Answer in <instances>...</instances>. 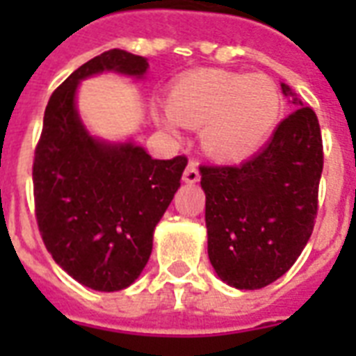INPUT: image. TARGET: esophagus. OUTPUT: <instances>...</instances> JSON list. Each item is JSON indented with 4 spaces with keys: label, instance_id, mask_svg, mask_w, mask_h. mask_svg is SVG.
<instances>
[{
    "label": "esophagus",
    "instance_id": "esophagus-1",
    "mask_svg": "<svg viewBox=\"0 0 356 356\" xmlns=\"http://www.w3.org/2000/svg\"><path fill=\"white\" fill-rule=\"evenodd\" d=\"M183 179L184 183H197L200 181V170H197V166H195L194 162H190L188 166H186V170H184L183 173Z\"/></svg>",
    "mask_w": 356,
    "mask_h": 356
}]
</instances>
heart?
Instances as JSON below:
<instances>
[{"label": "heart", "mask_w": 356, "mask_h": 356, "mask_svg": "<svg viewBox=\"0 0 356 356\" xmlns=\"http://www.w3.org/2000/svg\"><path fill=\"white\" fill-rule=\"evenodd\" d=\"M281 96L266 75L195 70L175 81L155 116L168 131L201 127V147L218 161L253 155L275 127Z\"/></svg>", "instance_id": "1"}]
</instances>
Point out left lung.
Returning a JSON list of instances; mask_svg holds the SVG:
<instances>
[{"label": "left lung", "mask_w": 356, "mask_h": 356, "mask_svg": "<svg viewBox=\"0 0 356 356\" xmlns=\"http://www.w3.org/2000/svg\"><path fill=\"white\" fill-rule=\"evenodd\" d=\"M321 170V131L310 107L296 108L242 164L200 168L209 259L223 282L257 290L292 268L314 229Z\"/></svg>", "instance_id": "1"}]
</instances>
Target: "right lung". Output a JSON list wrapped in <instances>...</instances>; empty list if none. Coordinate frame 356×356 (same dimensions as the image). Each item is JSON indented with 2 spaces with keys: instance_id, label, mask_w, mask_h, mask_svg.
I'll use <instances>...</instances> for the list:
<instances>
[{
  "instance_id": "add662e5",
  "label": "right lung",
  "mask_w": 356,
  "mask_h": 356,
  "mask_svg": "<svg viewBox=\"0 0 356 356\" xmlns=\"http://www.w3.org/2000/svg\"><path fill=\"white\" fill-rule=\"evenodd\" d=\"M145 70L144 57L123 49L90 58L51 94L35 149V214L44 245L68 275L99 292L123 290L142 273L188 159L156 161L133 142L96 140L81 123L75 92L94 74L142 77Z\"/></svg>"
}]
</instances>
